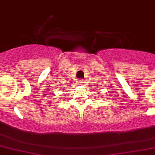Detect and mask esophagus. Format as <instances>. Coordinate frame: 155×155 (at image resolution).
Instances as JSON below:
<instances>
[{
    "mask_svg": "<svg viewBox=\"0 0 155 155\" xmlns=\"http://www.w3.org/2000/svg\"><path fill=\"white\" fill-rule=\"evenodd\" d=\"M78 83L80 85H82V84H84V80H82V79H80V80H78Z\"/></svg>",
    "mask_w": 155,
    "mask_h": 155,
    "instance_id": "esophagus-1",
    "label": "esophagus"
}]
</instances>
